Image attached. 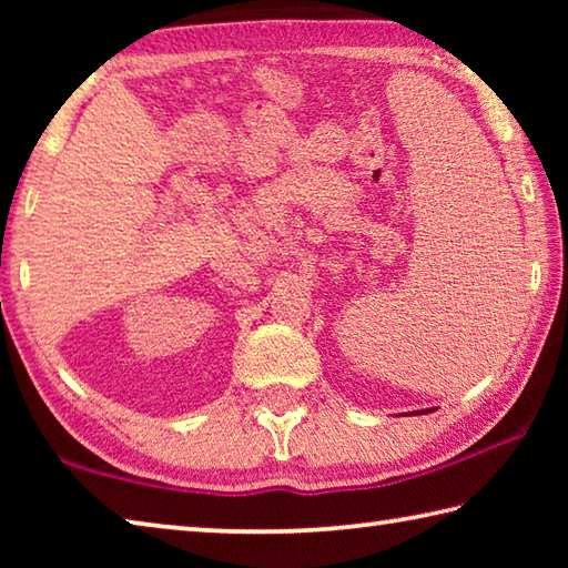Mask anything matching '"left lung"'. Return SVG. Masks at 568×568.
I'll return each instance as SVG.
<instances>
[{"label":"left lung","instance_id":"1","mask_svg":"<svg viewBox=\"0 0 568 568\" xmlns=\"http://www.w3.org/2000/svg\"><path fill=\"white\" fill-rule=\"evenodd\" d=\"M428 410H434V408H426V410H420V413H428ZM418 413V410H416Z\"/></svg>","mask_w":568,"mask_h":568}]
</instances>
